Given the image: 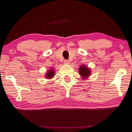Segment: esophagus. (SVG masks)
Returning <instances> with one entry per match:
<instances>
[{"mask_svg":"<svg viewBox=\"0 0 132 132\" xmlns=\"http://www.w3.org/2000/svg\"><path fill=\"white\" fill-rule=\"evenodd\" d=\"M64 62L65 64H70V61H68V60H65Z\"/></svg>","mask_w":132,"mask_h":132,"instance_id":"obj_1","label":"esophagus"}]
</instances>
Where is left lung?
Wrapping results in <instances>:
<instances>
[{
	"instance_id": "left-lung-1",
	"label": "left lung",
	"mask_w": 132,
	"mask_h": 132,
	"mask_svg": "<svg viewBox=\"0 0 132 132\" xmlns=\"http://www.w3.org/2000/svg\"><path fill=\"white\" fill-rule=\"evenodd\" d=\"M79 75L81 76V78L84 79V80L88 79V77L90 76L91 74V69L85 65H82L79 67Z\"/></svg>"
}]
</instances>
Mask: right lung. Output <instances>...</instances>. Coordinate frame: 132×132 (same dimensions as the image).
<instances>
[{
    "instance_id": "1",
    "label": "right lung",
    "mask_w": 132,
    "mask_h": 132,
    "mask_svg": "<svg viewBox=\"0 0 132 132\" xmlns=\"http://www.w3.org/2000/svg\"><path fill=\"white\" fill-rule=\"evenodd\" d=\"M55 70L54 68H50V70H47V71L46 72V74L45 75V77L48 79H50L55 76Z\"/></svg>"
}]
</instances>
